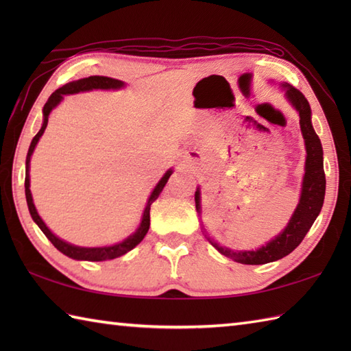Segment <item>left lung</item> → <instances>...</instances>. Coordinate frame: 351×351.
Listing matches in <instances>:
<instances>
[{
    "mask_svg": "<svg viewBox=\"0 0 351 351\" xmlns=\"http://www.w3.org/2000/svg\"><path fill=\"white\" fill-rule=\"evenodd\" d=\"M285 88V95L288 101L293 104L295 110L299 111L300 116V128L304 138V145H306V167H304V176H303V187H302V196L300 202L297 205L295 211L291 217L288 226L283 229V232L267 243L258 250L250 252H234L226 247H221L211 238H208L210 243L217 249L221 255H225L230 259L237 261V263L247 264V265H259L278 261L283 256L289 255L297 245H299L303 238L306 237L308 230L314 225L315 219L318 217L319 211L323 208L324 195H326V175H324V166H323V147L322 141H319L317 132L312 128L311 123V107L308 99L304 95L297 90L295 87L289 84H283ZM200 193L199 190L195 195L196 200V210L200 213Z\"/></svg>",
    "mask_w": 351,
    "mask_h": 351,
    "instance_id": "8db88e82",
    "label": "left lung"
}]
</instances>
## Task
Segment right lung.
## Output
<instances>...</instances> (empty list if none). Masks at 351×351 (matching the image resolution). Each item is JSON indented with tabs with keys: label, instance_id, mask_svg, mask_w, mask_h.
Here are the masks:
<instances>
[{
	"label": "right lung",
	"instance_id": "1",
	"mask_svg": "<svg viewBox=\"0 0 351 351\" xmlns=\"http://www.w3.org/2000/svg\"><path fill=\"white\" fill-rule=\"evenodd\" d=\"M123 83L119 80H113V78H108V77H88V78H83V80H78V81H72V83L66 84L60 88H57V90L49 96L48 102L45 104L43 107V125L40 131L36 134L34 138L32 140V145H29L28 149V154H27V161H25V197H27V205H28V210L29 214H32L33 220L37 223V226L42 229V232L47 235L48 240L54 244V247H57V250H60L62 253H64L66 256L73 258V259H83V261H106V259H114L117 256H122L125 255L126 252L132 250L136 245L143 240L145 235L147 234L149 230V225H151V205L154 200L158 197V195L161 193V190L164 189V185L169 181V178L171 175V170H169L166 175L161 178V181L158 182V185L154 189L151 197H149V202L145 208V213H143V219H141V223L138 229L134 232L131 237L126 238L125 241L114 244V245H110V247H78V245H72L69 243H66L60 238H57L54 234L51 232V230L47 228V225L42 221V219L39 217V214L36 211V206L33 204V197H32V191H29V176H28V164H29V158H32V154L34 151V147L37 145V141L42 137V134L47 128L48 125V117L51 110L54 108L58 102L63 99L64 95H72V93H78V92H86V90H92V88H119L122 87Z\"/></svg>",
	"mask_w": 351,
	"mask_h": 351
}]
</instances>
